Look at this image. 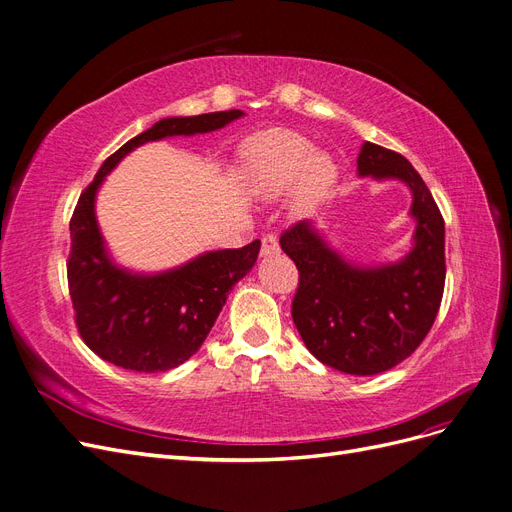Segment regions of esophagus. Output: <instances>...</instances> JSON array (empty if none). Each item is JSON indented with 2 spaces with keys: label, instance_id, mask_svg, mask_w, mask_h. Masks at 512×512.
<instances>
[{
  "label": "esophagus",
  "instance_id": "1",
  "mask_svg": "<svg viewBox=\"0 0 512 512\" xmlns=\"http://www.w3.org/2000/svg\"><path fill=\"white\" fill-rule=\"evenodd\" d=\"M277 252H279V241H277V235L267 233V235L262 237L260 254H262V256H271V254H277Z\"/></svg>",
  "mask_w": 512,
  "mask_h": 512
}]
</instances>
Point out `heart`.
<instances>
[{"label": "heart", "instance_id": "obj_1", "mask_svg": "<svg viewBox=\"0 0 512 512\" xmlns=\"http://www.w3.org/2000/svg\"><path fill=\"white\" fill-rule=\"evenodd\" d=\"M241 174L248 189L275 199L292 193V210L306 214L321 203L338 180V163L327 153H317V145L294 130L273 128L250 136L243 142Z\"/></svg>", "mask_w": 512, "mask_h": 512}]
</instances>
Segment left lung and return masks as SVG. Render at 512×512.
<instances>
[{
  "instance_id": "8db88e82",
  "label": "left lung",
  "mask_w": 512,
  "mask_h": 512,
  "mask_svg": "<svg viewBox=\"0 0 512 512\" xmlns=\"http://www.w3.org/2000/svg\"><path fill=\"white\" fill-rule=\"evenodd\" d=\"M359 176L397 178L412 189L414 250L397 264L353 267L300 220L279 237L298 269L292 319L306 349L344 374L372 376L410 357L439 313L445 285V222L403 155L365 142Z\"/></svg>"
}]
</instances>
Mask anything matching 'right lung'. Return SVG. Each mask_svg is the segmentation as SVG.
<instances>
[{
  "instance_id": "right-lung-1",
  "label": "right lung",
  "mask_w": 512,
  "mask_h": 512,
  "mask_svg": "<svg viewBox=\"0 0 512 512\" xmlns=\"http://www.w3.org/2000/svg\"><path fill=\"white\" fill-rule=\"evenodd\" d=\"M241 115L233 109L161 119L117 149L79 195L69 224L67 279L77 332L98 357L132 372H168L185 363L210 334L233 285L254 267L258 239L201 254L174 271L134 275L111 262L94 214L98 187L130 151L168 136L220 130Z\"/></svg>"
}]
</instances>
